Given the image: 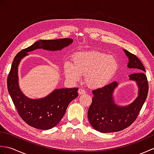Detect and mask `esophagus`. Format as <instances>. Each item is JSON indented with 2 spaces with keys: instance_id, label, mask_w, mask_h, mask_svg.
Listing matches in <instances>:
<instances>
[{
  "instance_id": "34e87169",
  "label": "esophagus",
  "mask_w": 154,
  "mask_h": 154,
  "mask_svg": "<svg viewBox=\"0 0 154 154\" xmlns=\"http://www.w3.org/2000/svg\"><path fill=\"white\" fill-rule=\"evenodd\" d=\"M78 93H79V94H85L86 93V91L85 89H82V88H80V89H79V91H78Z\"/></svg>"
}]
</instances>
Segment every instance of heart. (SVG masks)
<instances>
[{"instance_id":"heart-1","label":"heart","mask_w":154,"mask_h":154,"mask_svg":"<svg viewBox=\"0 0 154 154\" xmlns=\"http://www.w3.org/2000/svg\"><path fill=\"white\" fill-rule=\"evenodd\" d=\"M117 60L112 55L97 51L75 54L72 65H64L65 75L68 79L77 81L85 75V82L91 88H100L109 83L118 69Z\"/></svg>"}]
</instances>
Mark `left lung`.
I'll return each mask as SVG.
<instances>
[{
  "label": "left lung",
  "mask_w": 154,
  "mask_h": 154,
  "mask_svg": "<svg viewBox=\"0 0 154 154\" xmlns=\"http://www.w3.org/2000/svg\"><path fill=\"white\" fill-rule=\"evenodd\" d=\"M128 57V67L139 73L129 75L130 79L136 81L139 88V95L128 106H119L114 104L112 93L118 86L116 81L92 91V103L88 110V119L91 126L97 131L103 133L119 132L126 128L134 122L148 96V81L141 61L134 54L124 50Z\"/></svg>",
  "instance_id": "obj_1"
}]
</instances>
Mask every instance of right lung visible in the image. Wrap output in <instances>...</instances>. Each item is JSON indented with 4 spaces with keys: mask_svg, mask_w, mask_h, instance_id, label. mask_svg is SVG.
<instances>
[{
    "mask_svg": "<svg viewBox=\"0 0 154 154\" xmlns=\"http://www.w3.org/2000/svg\"><path fill=\"white\" fill-rule=\"evenodd\" d=\"M73 42L69 38L39 40L16 54L7 77V87L19 116L28 125L40 130L55 127L64 116L71 101L78 97V88L55 89L48 96L40 99H30L20 89L18 83V67L27 52L36 49L60 50Z\"/></svg>",
    "mask_w": 154,
    "mask_h": 154,
    "instance_id": "1",
    "label": "right lung"
}]
</instances>
